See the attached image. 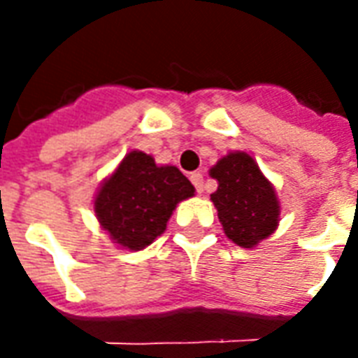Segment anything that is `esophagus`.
<instances>
[{"label":"esophagus","instance_id":"34e87169","mask_svg":"<svg viewBox=\"0 0 358 358\" xmlns=\"http://www.w3.org/2000/svg\"><path fill=\"white\" fill-rule=\"evenodd\" d=\"M189 180H192V184H194L195 189H197V194H203V174L201 172H194V174L189 176Z\"/></svg>","mask_w":358,"mask_h":358}]
</instances>
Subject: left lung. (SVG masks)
I'll list each match as a JSON object with an SVG mask.
<instances>
[{"label":"left lung","mask_w":358,"mask_h":358,"mask_svg":"<svg viewBox=\"0 0 358 358\" xmlns=\"http://www.w3.org/2000/svg\"><path fill=\"white\" fill-rule=\"evenodd\" d=\"M210 176L218 182L210 199L228 240L251 249L274 234L280 203L253 157L243 151L228 153L210 169Z\"/></svg>","instance_id":"8db88e82"}]
</instances>
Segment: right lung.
Here are the masks:
<instances>
[{
	"label": "right lung",
	"instance_id": "add662e5",
	"mask_svg": "<svg viewBox=\"0 0 358 358\" xmlns=\"http://www.w3.org/2000/svg\"><path fill=\"white\" fill-rule=\"evenodd\" d=\"M194 192L176 166H159L148 153L130 151L95 195V217L115 243L140 251L166 230L172 210Z\"/></svg>",
	"mask_w": 358,
	"mask_h": 358
}]
</instances>
